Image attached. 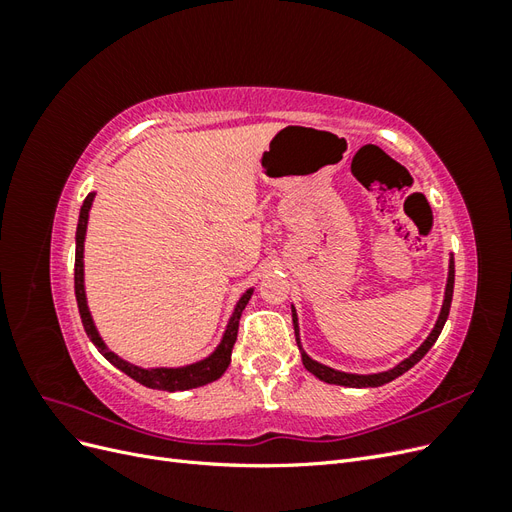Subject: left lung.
<instances>
[{
	"instance_id": "1",
	"label": "left lung",
	"mask_w": 512,
	"mask_h": 512,
	"mask_svg": "<svg viewBox=\"0 0 512 512\" xmlns=\"http://www.w3.org/2000/svg\"><path fill=\"white\" fill-rule=\"evenodd\" d=\"M453 286H455V260L451 256L448 260V277H446V290H444V301H442V309H440V316L436 320V327L431 329V333L427 335L425 342L418 346L408 359L401 361L399 365H395L393 369H386V371H378V374H348V371H339L333 369L329 365H322L318 361H314L312 356H309L303 346H301V339H299V318H297V309L292 305V324H294V335H297V344L301 350V361L305 365V369L309 374H314L318 380L327 382V384H339V386H350V389H367V386H382L386 382H391L395 378H399L401 374H406L410 367H414L418 361L423 359V356L429 352V348L436 344V339L440 337L442 329H444V322L448 318V312H451V301H453Z\"/></svg>"
}]
</instances>
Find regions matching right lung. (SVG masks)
Masks as SVG:
<instances>
[{
  "instance_id": "right-lung-1",
  "label": "right lung",
  "mask_w": 512,
  "mask_h": 512,
  "mask_svg": "<svg viewBox=\"0 0 512 512\" xmlns=\"http://www.w3.org/2000/svg\"><path fill=\"white\" fill-rule=\"evenodd\" d=\"M94 196L96 192H89L87 198L83 200V207L79 213V224H76V256H74V292H76V303H79V314L83 320V327L87 337L94 342L98 352L104 356L108 363H113L117 369H121L123 374L130 376L132 380L141 382L147 389H156V391H188L196 389V386L209 384L213 380H218L224 371L230 365V354L232 346L237 342V331H239V318L241 312L245 309L247 301L252 299L254 288H247L241 299L237 301L235 309H232V316L228 318L226 331L222 335V342L218 344L209 356H205L203 361H196L183 367H138L128 361H123L121 356H117L113 350H108L104 344V339L100 337L94 318H91V312L87 307V294H85V262H83V252H85V235H87V220H89V211L91 205H94Z\"/></svg>"
}]
</instances>
